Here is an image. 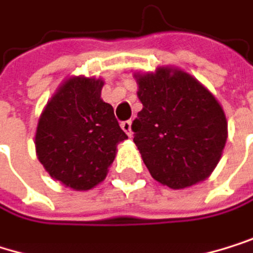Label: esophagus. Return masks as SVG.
I'll use <instances>...</instances> for the list:
<instances>
[{
  "label": "esophagus",
  "mask_w": 253,
  "mask_h": 253,
  "mask_svg": "<svg viewBox=\"0 0 253 253\" xmlns=\"http://www.w3.org/2000/svg\"><path fill=\"white\" fill-rule=\"evenodd\" d=\"M121 129H123L126 133H127V136L132 138V135H133V132H132V120L123 121V123H121Z\"/></svg>",
  "instance_id": "34e87169"
}]
</instances>
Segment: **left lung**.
<instances>
[{"label":"left lung","instance_id":"8db88e82","mask_svg":"<svg viewBox=\"0 0 253 253\" xmlns=\"http://www.w3.org/2000/svg\"><path fill=\"white\" fill-rule=\"evenodd\" d=\"M142 111L132 123L151 177L169 189L204 181L217 167L228 138L223 108L196 78L177 67L133 73Z\"/></svg>","mask_w":253,"mask_h":253}]
</instances>
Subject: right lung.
I'll list each match as a JSON object with an SVG mask.
<instances>
[{
	"label": "right lung",
	"instance_id": "right-lung-1",
	"mask_svg": "<svg viewBox=\"0 0 253 253\" xmlns=\"http://www.w3.org/2000/svg\"><path fill=\"white\" fill-rule=\"evenodd\" d=\"M105 81L70 76L43 108L36 130V153L46 172L73 190H89L102 183L127 139L102 100Z\"/></svg>",
	"mask_w": 253,
	"mask_h": 253
}]
</instances>
